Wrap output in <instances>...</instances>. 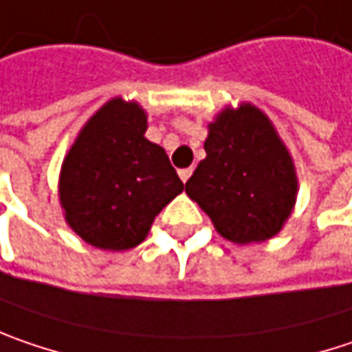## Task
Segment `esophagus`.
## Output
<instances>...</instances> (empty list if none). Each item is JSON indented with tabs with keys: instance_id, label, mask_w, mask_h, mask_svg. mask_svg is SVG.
Here are the masks:
<instances>
[{
	"instance_id": "esophagus-1",
	"label": "esophagus",
	"mask_w": 352,
	"mask_h": 352,
	"mask_svg": "<svg viewBox=\"0 0 352 352\" xmlns=\"http://www.w3.org/2000/svg\"><path fill=\"white\" fill-rule=\"evenodd\" d=\"M178 176H180V180L186 184V182H188V178L192 176V168H182V170H178Z\"/></svg>"
}]
</instances>
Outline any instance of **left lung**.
Instances as JSON below:
<instances>
[{
  "instance_id": "8db88e82",
  "label": "left lung",
  "mask_w": 352,
  "mask_h": 352,
  "mask_svg": "<svg viewBox=\"0 0 352 352\" xmlns=\"http://www.w3.org/2000/svg\"><path fill=\"white\" fill-rule=\"evenodd\" d=\"M206 158L186 182V194L234 244L276 236L294 210L298 176L287 144L254 104L226 106L208 124Z\"/></svg>"
}]
</instances>
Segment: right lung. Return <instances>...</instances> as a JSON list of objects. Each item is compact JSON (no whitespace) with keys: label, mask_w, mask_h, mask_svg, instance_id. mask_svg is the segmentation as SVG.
<instances>
[{"label":"right lung","mask_w":352,"mask_h":352,"mask_svg":"<svg viewBox=\"0 0 352 352\" xmlns=\"http://www.w3.org/2000/svg\"><path fill=\"white\" fill-rule=\"evenodd\" d=\"M148 113L112 98L69 146L58 194L67 226L100 250L122 252L148 236L154 218L184 184L162 146L146 138Z\"/></svg>","instance_id":"1"}]
</instances>
